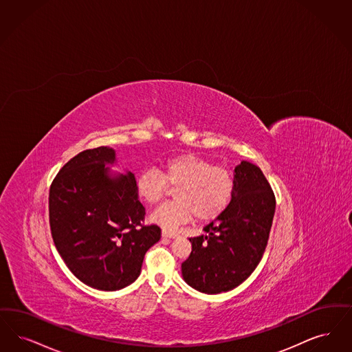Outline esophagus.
Instances as JSON below:
<instances>
[{"instance_id":"1","label":"esophagus","mask_w":352,"mask_h":352,"mask_svg":"<svg viewBox=\"0 0 352 352\" xmlns=\"http://www.w3.org/2000/svg\"><path fill=\"white\" fill-rule=\"evenodd\" d=\"M162 235L166 236V238H175V236H177V232L176 231H170V230L163 229Z\"/></svg>"}]
</instances>
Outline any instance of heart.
Here are the masks:
<instances>
[{
	"mask_svg": "<svg viewBox=\"0 0 352 352\" xmlns=\"http://www.w3.org/2000/svg\"><path fill=\"white\" fill-rule=\"evenodd\" d=\"M169 186H176V199L156 209L151 221L172 230L193 215L208 222L222 214L234 196L235 179L223 166L195 153H180L164 160L159 170L143 169L135 182L138 197L147 205L160 202Z\"/></svg>",
	"mask_w": 352,
	"mask_h": 352,
	"instance_id": "obj_1",
	"label": "heart"
}]
</instances>
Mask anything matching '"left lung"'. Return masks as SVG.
Instances as JSON below:
<instances>
[{"instance_id":"1","label":"left lung","mask_w":352,"mask_h":352,"mask_svg":"<svg viewBox=\"0 0 352 352\" xmlns=\"http://www.w3.org/2000/svg\"><path fill=\"white\" fill-rule=\"evenodd\" d=\"M234 179L229 208L204 228L206 235L189 238L192 251L182 264L184 280L209 294L231 291L254 272L275 215V193L259 167L242 162Z\"/></svg>"}]
</instances>
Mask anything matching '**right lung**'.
Segmentation results:
<instances>
[{
	"label": "right lung",
	"mask_w": 352,
	"mask_h": 352,
	"mask_svg": "<svg viewBox=\"0 0 352 352\" xmlns=\"http://www.w3.org/2000/svg\"><path fill=\"white\" fill-rule=\"evenodd\" d=\"M114 159L105 146L77 153L58 172L48 196L50 229L61 259L80 281L101 291L131 284L162 235L157 225H144L135 176L107 177L104 166Z\"/></svg>",
	"instance_id": "right-lung-1"
}]
</instances>
